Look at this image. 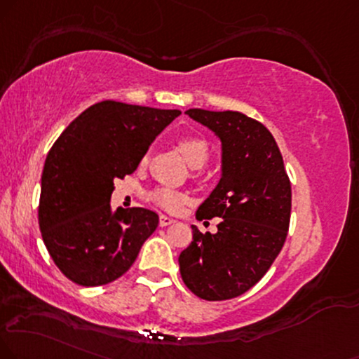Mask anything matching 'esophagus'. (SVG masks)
Wrapping results in <instances>:
<instances>
[{"label":"esophagus","instance_id":"obj_1","mask_svg":"<svg viewBox=\"0 0 359 359\" xmlns=\"http://www.w3.org/2000/svg\"><path fill=\"white\" fill-rule=\"evenodd\" d=\"M172 223H175V219L170 218V216H165V215L159 216V226L165 228V226H170Z\"/></svg>","mask_w":359,"mask_h":359}]
</instances>
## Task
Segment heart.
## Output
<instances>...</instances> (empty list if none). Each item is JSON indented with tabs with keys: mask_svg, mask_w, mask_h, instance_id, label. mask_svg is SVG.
I'll use <instances>...</instances> for the list:
<instances>
[{
	"mask_svg": "<svg viewBox=\"0 0 359 359\" xmlns=\"http://www.w3.org/2000/svg\"><path fill=\"white\" fill-rule=\"evenodd\" d=\"M178 146H180L181 154H183L184 159H187L189 166L191 168L205 166V163L208 161V156H210V151H208V144L201 138L188 136V138L181 140ZM151 200L156 203L158 206H161L163 210L178 211L180 208L184 205V201H187V196L178 191H175V189L159 188L151 194Z\"/></svg>",
	"mask_w": 359,
	"mask_h": 359,
	"instance_id": "heart-1",
	"label": "heart"
}]
</instances>
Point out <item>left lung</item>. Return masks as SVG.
Wrapping results in <instances>:
<instances>
[{
  "instance_id": "1",
  "label": "left lung",
  "mask_w": 359,
  "mask_h": 359,
  "mask_svg": "<svg viewBox=\"0 0 359 359\" xmlns=\"http://www.w3.org/2000/svg\"><path fill=\"white\" fill-rule=\"evenodd\" d=\"M187 114L221 143V178L196 218H221L216 233L193 224V241L180 255L184 285L208 302L236 298L253 287L285 245L291 184L273 135L238 111L193 108Z\"/></svg>"
}]
</instances>
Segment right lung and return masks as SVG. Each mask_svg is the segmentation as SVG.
<instances>
[{"mask_svg":"<svg viewBox=\"0 0 359 359\" xmlns=\"http://www.w3.org/2000/svg\"><path fill=\"white\" fill-rule=\"evenodd\" d=\"M180 109L101 101L61 133L41 175L39 229L48 253L81 286L118 280L158 226L144 208H111L114 180L131 175Z\"/></svg>","mask_w":359,"mask_h":359,"instance_id":"obj_1","label":"right lung"}]
</instances>
